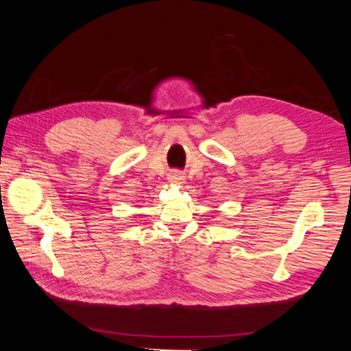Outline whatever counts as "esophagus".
Wrapping results in <instances>:
<instances>
[{"instance_id": "obj_1", "label": "esophagus", "mask_w": 351, "mask_h": 351, "mask_svg": "<svg viewBox=\"0 0 351 351\" xmlns=\"http://www.w3.org/2000/svg\"><path fill=\"white\" fill-rule=\"evenodd\" d=\"M168 180H169V183H174V184H183L186 178H184V176H183L182 173L173 171V173H169V174H168Z\"/></svg>"}]
</instances>
